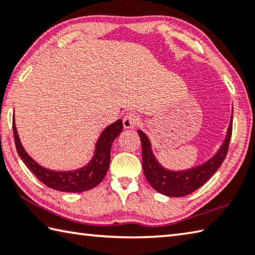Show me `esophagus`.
Wrapping results in <instances>:
<instances>
[{
    "instance_id": "1",
    "label": "esophagus",
    "mask_w": 255,
    "mask_h": 255,
    "mask_svg": "<svg viewBox=\"0 0 255 255\" xmlns=\"http://www.w3.org/2000/svg\"><path fill=\"white\" fill-rule=\"evenodd\" d=\"M138 120V116L133 113H128L127 115H125V117L123 119V124H124V127L126 129H130L133 128L137 125Z\"/></svg>"
}]
</instances>
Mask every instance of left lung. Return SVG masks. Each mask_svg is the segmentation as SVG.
Here are the masks:
<instances>
[{
  "mask_svg": "<svg viewBox=\"0 0 255 255\" xmlns=\"http://www.w3.org/2000/svg\"><path fill=\"white\" fill-rule=\"evenodd\" d=\"M138 133L141 141L142 169L148 183L152 188L164 195L180 197L188 195L203 186L223 163L228 155L231 136H232V117H231L228 135L217 154L205 164L180 172H172L161 167L152 154L149 139L142 131L138 130Z\"/></svg>",
  "mask_w": 255,
  "mask_h": 255,
  "instance_id": "obj_1",
  "label": "left lung"
}]
</instances>
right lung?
Returning <instances> with one entry per match:
<instances>
[{
	"mask_svg": "<svg viewBox=\"0 0 255 255\" xmlns=\"http://www.w3.org/2000/svg\"><path fill=\"white\" fill-rule=\"evenodd\" d=\"M12 128L18 156L21 157L23 163L35 175V177L40 182H42L50 188L55 189V191L81 193L97 186L107 174L110 163L112 143L122 132L123 122L122 119H119L103 131L96 145L94 158L91 159L89 164L80 169L70 170V172H55V170L47 169L40 166L38 163H35L26 154L24 148L21 145L20 138L17 136L14 119H13Z\"/></svg>",
	"mask_w": 255,
	"mask_h": 255,
	"instance_id": "right-lung-1",
	"label": "right lung"
}]
</instances>
